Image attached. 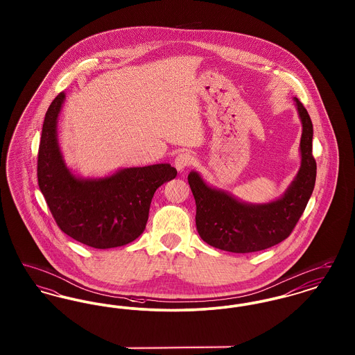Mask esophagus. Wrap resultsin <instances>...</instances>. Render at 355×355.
Segmentation results:
<instances>
[{"mask_svg":"<svg viewBox=\"0 0 355 355\" xmlns=\"http://www.w3.org/2000/svg\"><path fill=\"white\" fill-rule=\"evenodd\" d=\"M193 162H194L193 155H190L189 153H181V154H178V155L175 157V159H174V166H175V169L178 170V171H182V170L186 169L187 166H190Z\"/></svg>","mask_w":355,"mask_h":355,"instance_id":"1","label":"esophagus"}]
</instances>
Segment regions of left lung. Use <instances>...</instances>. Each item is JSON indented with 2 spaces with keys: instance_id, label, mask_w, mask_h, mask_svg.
<instances>
[{
  "instance_id": "obj_1",
  "label": "left lung",
  "mask_w": 355,
  "mask_h": 355,
  "mask_svg": "<svg viewBox=\"0 0 355 355\" xmlns=\"http://www.w3.org/2000/svg\"><path fill=\"white\" fill-rule=\"evenodd\" d=\"M302 123L301 166L277 200L248 203L230 193L207 185L197 171L187 181L197 205L196 225L206 243L225 252L253 253L269 249L290 236L301 218L315 185L317 164L313 157V123L307 110L294 97Z\"/></svg>"
}]
</instances>
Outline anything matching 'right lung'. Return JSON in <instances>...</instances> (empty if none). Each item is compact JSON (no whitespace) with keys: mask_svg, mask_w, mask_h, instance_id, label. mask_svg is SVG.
Returning <instances> with one entry per match:
<instances>
[{"mask_svg":"<svg viewBox=\"0 0 355 355\" xmlns=\"http://www.w3.org/2000/svg\"><path fill=\"white\" fill-rule=\"evenodd\" d=\"M67 94L49 106L38 149L41 193L60 229L96 249L119 248L142 234L155 190L177 175L169 164L119 169L101 178H83L65 164L57 123Z\"/></svg>","mask_w":355,"mask_h":355,"instance_id":"add662e5","label":"right lung"}]
</instances>
